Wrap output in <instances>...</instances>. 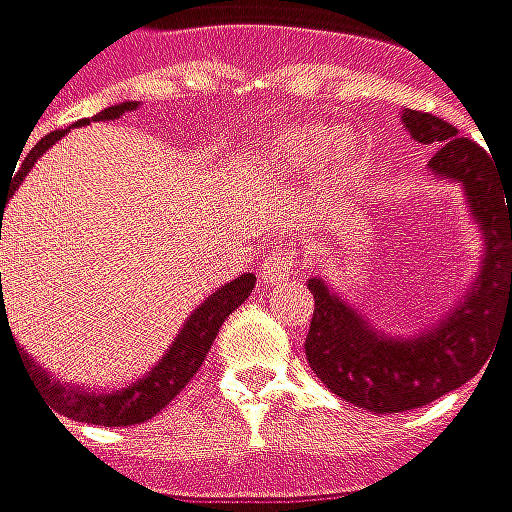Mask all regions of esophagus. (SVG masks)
<instances>
[{"instance_id":"1","label":"esophagus","mask_w":512,"mask_h":512,"mask_svg":"<svg viewBox=\"0 0 512 512\" xmlns=\"http://www.w3.org/2000/svg\"><path fill=\"white\" fill-rule=\"evenodd\" d=\"M297 265H300V256H297V250L291 247V244H276L274 250L265 256V262H262V279L265 282H271V285H279V282H285L288 276L297 274Z\"/></svg>"}]
</instances>
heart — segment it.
<instances>
[{
  "instance_id": "obj_1",
  "label": "heart",
  "mask_w": 512,
  "mask_h": 512,
  "mask_svg": "<svg viewBox=\"0 0 512 512\" xmlns=\"http://www.w3.org/2000/svg\"><path fill=\"white\" fill-rule=\"evenodd\" d=\"M268 157L297 174H306L323 160V177L332 186H347L364 165V148L352 133H341L335 125H300L271 139Z\"/></svg>"
}]
</instances>
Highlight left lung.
Returning <instances> with one entry per match:
<instances>
[{
	"instance_id": "obj_1",
	"label": "left lung",
	"mask_w": 512,
	"mask_h": 512,
	"mask_svg": "<svg viewBox=\"0 0 512 512\" xmlns=\"http://www.w3.org/2000/svg\"><path fill=\"white\" fill-rule=\"evenodd\" d=\"M402 125L431 148V177L460 186L481 233V259L455 303L408 332L382 329L323 276H311L309 367L335 396L373 414L411 411L457 390L487 364L501 329H512V180H501L490 157L440 116L402 110Z\"/></svg>"
}]
</instances>
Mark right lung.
I'll use <instances>...</instances> for the list:
<instances>
[{
  "mask_svg": "<svg viewBox=\"0 0 512 512\" xmlns=\"http://www.w3.org/2000/svg\"><path fill=\"white\" fill-rule=\"evenodd\" d=\"M139 101H122V104H113V107H104L101 113H95L92 119H81L75 122V128L81 125H90V122H116L122 119L125 113L136 110ZM66 130H55L49 136H43L31 151L28 157L22 160V168L14 174V183L8 189L0 186V224L2 212H5V203L14 198V192L19 189V183L25 180V174L34 168V163L55 145L57 139H63ZM256 288V276L253 274H238L236 279L224 282L221 288H215L206 300H203L198 309L186 317V323L180 326L177 338L168 344L163 352V358L136 382L125 384L119 390H110V393H90V390H81V387H69V384L57 382L52 379V373H46V367H40L34 358H28V352H22V361H25V370L28 376L34 379L37 390L43 393V399L49 402V408L69 417V420L78 422H92V425H104V428H119V425H136V422L151 420L163 411L165 405L186 387V382L198 373V367L203 364L206 352L212 347L221 323L233 314V311L253 294ZM2 297V294H0ZM8 323V314L5 306L0 311V335ZM14 338V335H11ZM17 344V341H14Z\"/></svg>",
  "mask_w": 512,
  "mask_h": 512,
  "instance_id": "right-lung-1",
  "label": "right lung"
}]
</instances>
